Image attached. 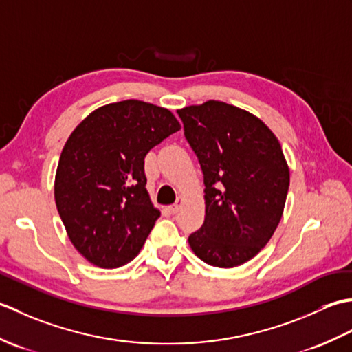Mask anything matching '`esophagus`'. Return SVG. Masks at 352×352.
<instances>
[{"label": "esophagus", "mask_w": 352, "mask_h": 352, "mask_svg": "<svg viewBox=\"0 0 352 352\" xmlns=\"http://www.w3.org/2000/svg\"><path fill=\"white\" fill-rule=\"evenodd\" d=\"M183 204H184V198H183V197H178V198H177V203L172 204V206L169 207V210H170L172 213L180 212V208L183 207Z\"/></svg>", "instance_id": "34e87169"}]
</instances>
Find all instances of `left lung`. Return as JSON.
<instances>
[{
	"instance_id": "obj_1",
	"label": "left lung",
	"mask_w": 352,
	"mask_h": 352,
	"mask_svg": "<svg viewBox=\"0 0 352 352\" xmlns=\"http://www.w3.org/2000/svg\"><path fill=\"white\" fill-rule=\"evenodd\" d=\"M204 175V223L189 236L216 267L256 257L281 221L290 172L278 139L256 115L222 101L177 110Z\"/></svg>"
}]
</instances>
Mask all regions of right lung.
Instances as JSON below:
<instances>
[{"label": "right lung", "mask_w": 352, "mask_h": 352, "mask_svg": "<svg viewBox=\"0 0 352 352\" xmlns=\"http://www.w3.org/2000/svg\"><path fill=\"white\" fill-rule=\"evenodd\" d=\"M180 129L170 110L139 100L101 106L74 129L54 198L66 234L89 263L113 269L138 256L160 216L145 188L144 159Z\"/></svg>", "instance_id": "right-lung-1"}]
</instances>
